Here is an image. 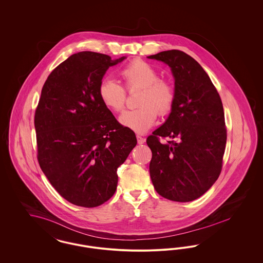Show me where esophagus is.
<instances>
[{
	"label": "esophagus",
	"instance_id": "34e87169",
	"mask_svg": "<svg viewBox=\"0 0 263 263\" xmlns=\"http://www.w3.org/2000/svg\"><path fill=\"white\" fill-rule=\"evenodd\" d=\"M136 137H137V142L139 145H142V144L145 143V138H143L142 136H140V135H137Z\"/></svg>",
	"mask_w": 263,
	"mask_h": 263
}]
</instances>
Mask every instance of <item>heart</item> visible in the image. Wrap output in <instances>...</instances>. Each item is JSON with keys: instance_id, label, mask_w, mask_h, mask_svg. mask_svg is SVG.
Instances as JSON below:
<instances>
[{"instance_id": "heart-1", "label": "heart", "mask_w": 263, "mask_h": 263, "mask_svg": "<svg viewBox=\"0 0 263 263\" xmlns=\"http://www.w3.org/2000/svg\"><path fill=\"white\" fill-rule=\"evenodd\" d=\"M128 90L141 88L135 109L121 113L119 122L127 128L144 133L155 124L158 113L165 116L172 111L175 101L174 86L166 80L160 79L158 71L148 62L135 60L120 71ZM125 88L111 77H104L99 85V97L105 107L114 112L124 108Z\"/></svg>"}]
</instances>
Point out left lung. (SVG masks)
Masks as SVG:
<instances>
[{"label":"left lung","instance_id":"8db88e82","mask_svg":"<svg viewBox=\"0 0 263 263\" xmlns=\"http://www.w3.org/2000/svg\"><path fill=\"white\" fill-rule=\"evenodd\" d=\"M148 58L171 67L175 90L168 118L147 138L151 179L156 191L168 200H195L222 171L227 142L223 103L209 76L186 53L163 51ZM160 137L178 141L161 143Z\"/></svg>","mask_w":263,"mask_h":263}]
</instances>
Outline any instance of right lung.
<instances>
[{"instance_id": "obj_1", "label": "right lung", "mask_w": 263, "mask_h": 263, "mask_svg": "<svg viewBox=\"0 0 263 263\" xmlns=\"http://www.w3.org/2000/svg\"><path fill=\"white\" fill-rule=\"evenodd\" d=\"M125 57L90 51L73 54L48 76L34 115L37 160L51 185L70 203L86 208L112 197L117 168L137 144L99 97L110 66Z\"/></svg>"}]
</instances>
